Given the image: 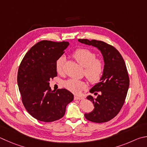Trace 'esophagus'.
<instances>
[{
    "label": "esophagus",
    "instance_id": "obj_1",
    "mask_svg": "<svg viewBox=\"0 0 147 147\" xmlns=\"http://www.w3.org/2000/svg\"><path fill=\"white\" fill-rule=\"evenodd\" d=\"M74 100H83V99H84V98L75 95V96H74Z\"/></svg>",
    "mask_w": 147,
    "mask_h": 147
}]
</instances>
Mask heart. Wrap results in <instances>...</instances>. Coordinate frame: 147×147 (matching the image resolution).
<instances>
[{
    "label": "heart",
    "instance_id": "1",
    "mask_svg": "<svg viewBox=\"0 0 147 147\" xmlns=\"http://www.w3.org/2000/svg\"><path fill=\"white\" fill-rule=\"evenodd\" d=\"M73 58L80 65L84 67V74L91 84H96L100 82L104 73L103 61L100 58H96L94 52L88 49H78L73 53ZM65 58L63 56L59 57L55 63L56 71L62 74L64 70ZM63 87L70 91L79 94L82 90L87 89V84L79 80L71 78L63 82Z\"/></svg>",
    "mask_w": 147,
    "mask_h": 147
}]
</instances>
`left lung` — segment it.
<instances>
[{"label": "left lung", "mask_w": 147, "mask_h": 147, "mask_svg": "<svg viewBox=\"0 0 147 147\" xmlns=\"http://www.w3.org/2000/svg\"><path fill=\"white\" fill-rule=\"evenodd\" d=\"M82 44L95 47L103 55L105 68L102 78L90 90L96 97L89 95L94 109L85 114V118L94 123H104L114 118L125 103L129 87V77L122 56L115 47L103 41L78 39Z\"/></svg>", "instance_id": "1"}]
</instances>
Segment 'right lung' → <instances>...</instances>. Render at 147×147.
<instances>
[{"label":"right lung","mask_w":147,"mask_h":147,"mask_svg":"<svg viewBox=\"0 0 147 147\" xmlns=\"http://www.w3.org/2000/svg\"><path fill=\"white\" fill-rule=\"evenodd\" d=\"M68 42L42 40L25 55L18 71L17 83L22 103L37 120L56 121L64 116L66 106L74 99L65 89L52 90L51 78L57 76L55 63L68 47Z\"/></svg>","instance_id":"right-lung-1"}]
</instances>
